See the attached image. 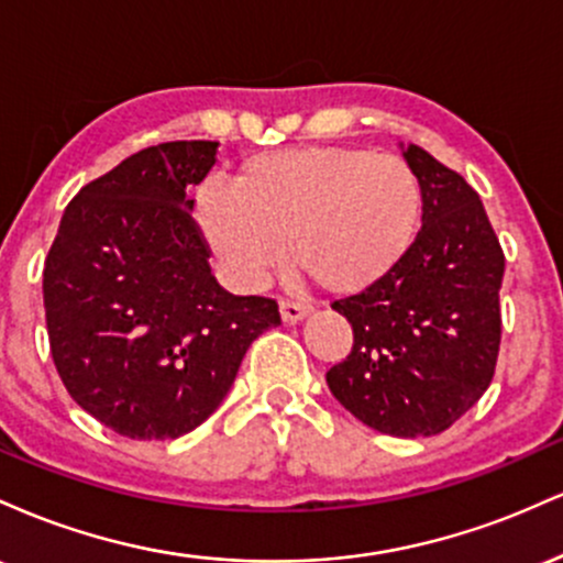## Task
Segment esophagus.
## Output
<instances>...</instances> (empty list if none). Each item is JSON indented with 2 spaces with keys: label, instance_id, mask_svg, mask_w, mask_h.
<instances>
[{
  "label": "esophagus",
  "instance_id": "1",
  "mask_svg": "<svg viewBox=\"0 0 563 563\" xmlns=\"http://www.w3.org/2000/svg\"><path fill=\"white\" fill-rule=\"evenodd\" d=\"M309 312H312V307L303 301H288V299L280 301V318L286 322H299L307 318Z\"/></svg>",
  "mask_w": 563,
  "mask_h": 563
}]
</instances>
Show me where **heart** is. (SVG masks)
Instances as JSON below:
<instances>
[{
	"instance_id": "heart-1",
	"label": "heart",
	"mask_w": 563,
	"mask_h": 563,
	"mask_svg": "<svg viewBox=\"0 0 563 563\" xmlns=\"http://www.w3.org/2000/svg\"><path fill=\"white\" fill-rule=\"evenodd\" d=\"M198 219L238 286H262L290 251L322 288L360 294L397 267L421 214V185L405 161L363 147L269 153L235 185L209 179Z\"/></svg>"
}]
</instances>
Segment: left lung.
Masks as SVG:
<instances>
[{"instance_id": "1", "label": "left lung", "mask_w": 563, "mask_h": 563, "mask_svg": "<svg viewBox=\"0 0 563 563\" xmlns=\"http://www.w3.org/2000/svg\"><path fill=\"white\" fill-rule=\"evenodd\" d=\"M402 156L421 185L423 228L384 280L333 301L354 344L325 380L357 421L412 439L442 434L487 391L506 256L461 174L418 145Z\"/></svg>"}]
</instances>
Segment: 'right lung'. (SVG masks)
<instances>
[{"label":"right lung","mask_w":563,"mask_h":563,"mask_svg":"<svg viewBox=\"0 0 563 563\" xmlns=\"http://www.w3.org/2000/svg\"><path fill=\"white\" fill-rule=\"evenodd\" d=\"M219 142L145 147L84 185L44 262V312L74 402L115 434L177 439L228 397L243 354L280 312L232 296L209 267L187 192Z\"/></svg>","instance_id":"obj_1"}]
</instances>
